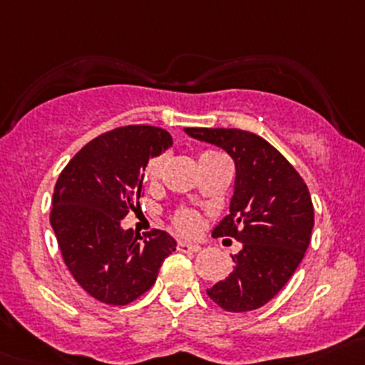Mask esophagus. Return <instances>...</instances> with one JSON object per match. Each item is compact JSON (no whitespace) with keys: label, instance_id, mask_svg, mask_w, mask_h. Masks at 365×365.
Here are the masks:
<instances>
[{"label":"esophagus","instance_id":"obj_1","mask_svg":"<svg viewBox=\"0 0 365 365\" xmlns=\"http://www.w3.org/2000/svg\"><path fill=\"white\" fill-rule=\"evenodd\" d=\"M176 249H178V251L183 252V254H194V252L200 251L201 247H200V245H196V244H189V242H178Z\"/></svg>","mask_w":365,"mask_h":365}]
</instances>
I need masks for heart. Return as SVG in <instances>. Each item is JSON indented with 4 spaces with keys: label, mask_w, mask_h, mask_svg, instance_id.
<instances>
[{
    "label": "heart",
    "mask_w": 365,
    "mask_h": 365,
    "mask_svg": "<svg viewBox=\"0 0 365 365\" xmlns=\"http://www.w3.org/2000/svg\"><path fill=\"white\" fill-rule=\"evenodd\" d=\"M217 155H219V153H215V152L201 153L200 164H201V162L208 160V159H213V157H217ZM162 162H164V157H162V155L153 157V159L148 162V165H146L145 178H148V180L155 178L157 173H159V169L162 165ZM175 226L178 227V231H182V233L194 235V233H197V231H200L201 219H200V215H197L196 212H192V210H187V208L180 210V212L175 215Z\"/></svg>",
    "instance_id": "obj_1"
}]
</instances>
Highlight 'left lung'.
<instances>
[{"mask_svg":"<svg viewBox=\"0 0 365 365\" xmlns=\"http://www.w3.org/2000/svg\"><path fill=\"white\" fill-rule=\"evenodd\" d=\"M200 141L226 150L237 176L230 215L213 237H231L242 244L233 270L206 289L219 307L230 312L259 309L277 295L307 251L314 226V208L307 185L274 146L240 128H185Z\"/></svg>","mask_w":365,"mask_h":365,"instance_id":"left-lung-1","label":"left lung"}]
</instances>
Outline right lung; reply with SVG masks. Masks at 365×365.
<instances>
[{
	"instance_id": "add662e5",
	"label": "right lung",
	"mask_w": 365,
	"mask_h": 365,
	"mask_svg": "<svg viewBox=\"0 0 365 365\" xmlns=\"http://www.w3.org/2000/svg\"><path fill=\"white\" fill-rule=\"evenodd\" d=\"M168 130L127 125L98 135L65 165L53 194L51 226L81 288L109 305H127L157 281L175 238L121 227L139 205L145 169L171 146Z\"/></svg>"
}]
</instances>
